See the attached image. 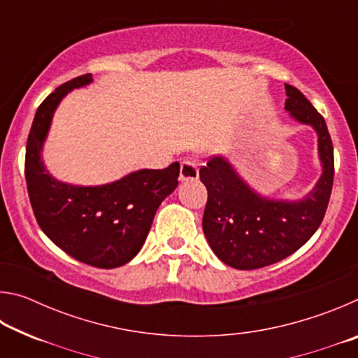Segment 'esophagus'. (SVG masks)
<instances>
[{"label": "esophagus", "instance_id": "1", "mask_svg": "<svg viewBox=\"0 0 358 358\" xmlns=\"http://www.w3.org/2000/svg\"><path fill=\"white\" fill-rule=\"evenodd\" d=\"M199 178V167L196 162L192 161H183L180 166V180H197Z\"/></svg>", "mask_w": 358, "mask_h": 358}]
</instances>
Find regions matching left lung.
<instances>
[{
	"instance_id": "8db88e82",
	"label": "left lung",
	"mask_w": 358,
	"mask_h": 358,
	"mask_svg": "<svg viewBox=\"0 0 358 358\" xmlns=\"http://www.w3.org/2000/svg\"><path fill=\"white\" fill-rule=\"evenodd\" d=\"M284 87L290 117L317 132L322 175L314 189L296 202L262 197L221 156L210 157L199 173L208 191L203 234L216 256L237 270L262 268L294 254L319 229L329 207L335 159L325 120L300 90Z\"/></svg>"
}]
</instances>
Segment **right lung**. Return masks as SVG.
Segmentation results:
<instances>
[{
  "label": "right lung",
  "mask_w": 358,
  "mask_h": 358,
  "mask_svg": "<svg viewBox=\"0 0 358 358\" xmlns=\"http://www.w3.org/2000/svg\"><path fill=\"white\" fill-rule=\"evenodd\" d=\"M92 80V74L78 76L42 101L27 142L25 178L36 221L53 243L87 265L117 268L141 251L157 207L178 186L180 162L102 186H72L53 178L41 159L53 112L71 90Z\"/></svg>",
  "instance_id": "obj_1"
}]
</instances>
